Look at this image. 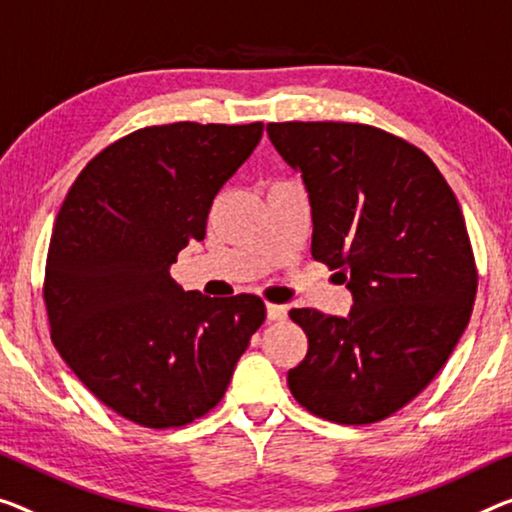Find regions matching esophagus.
Returning <instances> with one entry per match:
<instances>
[{"label": "esophagus", "instance_id": "34e87169", "mask_svg": "<svg viewBox=\"0 0 512 512\" xmlns=\"http://www.w3.org/2000/svg\"><path fill=\"white\" fill-rule=\"evenodd\" d=\"M265 311H267V320H283L286 318V313H288V309L286 306H281V304H267L265 306Z\"/></svg>", "mask_w": 512, "mask_h": 512}]
</instances>
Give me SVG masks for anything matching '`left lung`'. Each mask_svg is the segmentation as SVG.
Returning <instances> with one entry per match:
<instances>
[{"instance_id": "1", "label": "left lung", "mask_w": 512, "mask_h": 512, "mask_svg": "<svg viewBox=\"0 0 512 512\" xmlns=\"http://www.w3.org/2000/svg\"><path fill=\"white\" fill-rule=\"evenodd\" d=\"M309 192L316 261L352 293L348 318L293 309L309 350L288 371L297 403L364 426L428 387L465 332L478 272L458 199L410 141L364 123H267Z\"/></svg>"}]
</instances>
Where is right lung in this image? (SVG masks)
<instances>
[{
	"mask_svg": "<svg viewBox=\"0 0 512 512\" xmlns=\"http://www.w3.org/2000/svg\"><path fill=\"white\" fill-rule=\"evenodd\" d=\"M261 137L263 123L135 130L86 164L59 210L43 283L52 343L137 426L208 414L263 325L261 297L185 293L169 274L180 249L206 238L212 201Z\"/></svg>",
	"mask_w": 512,
	"mask_h": 512,
	"instance_id": "1",
	"label": "right lung"
}]
</instances>
